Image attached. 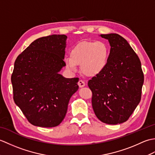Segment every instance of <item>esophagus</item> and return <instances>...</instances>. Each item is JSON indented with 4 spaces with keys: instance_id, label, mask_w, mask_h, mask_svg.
<instances>
[{
    "instance_id": "34e87169",
    "label": "esophagus",
    "mask_w": 155,
    "mask_h": 155,
    "mask_svg": "<svg viewBox=\"0 0 155 155\" xmlns=\"http://www.w3.org/2000/svg\"><path fill=\"white\" fill-rule=\"evenodd\" d=\"M78 86H79V87H81V88L84 87L85 86V83L83 81L80 80L78 82Z\"/></svg>"
}]
</instances>
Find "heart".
Here are the masks:
<instances>
[{
  "label": "heart",
  "mask_w": 155,
  "mask_h": 155,
  "mask_svg": "<svg viewBox=\"0 0 155 155\" xmlns=\"http://www.w3.org/2000/svg\"><path fill=\"white\" fill-rule=\"evenodd\" d=\"M108 60V49L107 45L101 41L83 42L78 44L70 52V57L65 58L68 70L72 72L77 71L80 64L83 74L94 77L103 71Z\"/></svg>",
  "instance_id": "1"
}]
</instances>
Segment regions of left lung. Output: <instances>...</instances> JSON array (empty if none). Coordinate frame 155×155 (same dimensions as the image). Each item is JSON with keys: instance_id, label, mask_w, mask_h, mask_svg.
I'll return each mask as SVG.
<instances>
[{"instance_id": "obj_1", "label": "left lung", "mask_w": 155, "mask_h": 155, "mask_svg": "<svg viewBox=\"0 0 155 155\" xmlns=\"http://www.w3.org/2000/svg\"><path fill=\"white\" fill-rule=\"evenodd\" d=\"M110 45L107 67L88 82L97 117L108 124L127 121L141 98L144 74L140 59L118 34L101 35Z\"/></svg>"}]
</instances>
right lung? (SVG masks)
Returning <instances> with one entry per match:
<instances>
[{"instance_id": "add662e5", "label": "right lung", "mask_w": 155, "mask_h": 155, "mask_svg": "<svg viewBox=\"0 0 155 155\" xmlns=\"http://www.w3.org/2000/svg\"><path fill=\"white\" fill-rule=\"evenodd\" d=\"M64 35H52L33 41L15 62L11 76L13 98L29 123L54 127L67 114L78 78H67L58 72L64 61Z\"/></svg>"}]
</instances>
